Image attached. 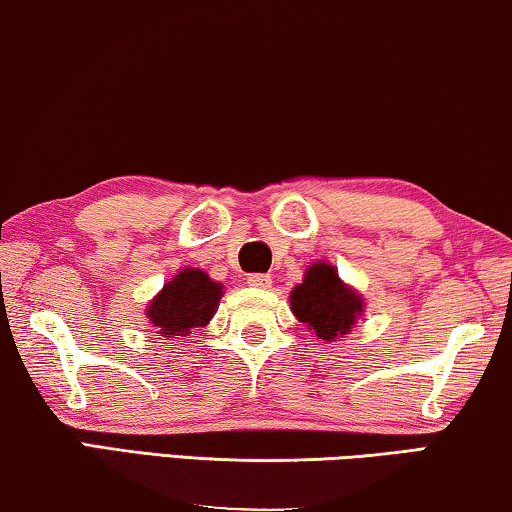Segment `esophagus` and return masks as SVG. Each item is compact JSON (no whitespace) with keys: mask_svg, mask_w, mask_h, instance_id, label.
Returning <instances> with one entry per match:
<instances>
[{"mask_svg":"<svg viewBox=\"0 0 512 512\" xmlns=\"http://www.w3.org/2000/svg\"><path fill=\"white\" fill-rule=\"evenodd\" d=\"M247 284L254 286V288H270L272 286V277H270V274L256 272V274H249Z\"/></svg>","mask_w":512,"mask_h":512,"instance_id":"1","label":"esophagus"}]
</instances>
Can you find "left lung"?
I'll return each instance as SVG.
<instances>
[{"label":"left lung","instance_id":"obj_1","mask_svg":"<svg viewBox=\"0 0 512 512\" xmlns=\"http://www.w3.org/2000/svg\"><path fill=\"white\" fill-rule=\"evenodd\" d=\"M291 309L300 323H307L318 339L348 335L355 316L362 311L360 295L342 284L337 270L328 263H316L307 270L302 284L293 288Z\"/></svg>","mask_w":512,"mask_h":512}]
</instances>
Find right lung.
I'll return each mask as SVG.
<instances>
[{
    "mask_svg": "<svg viewBox=\"0 0 512 512\" xmlns=\"http://www.w3.org/2000/svg\"><path fill=\"white\" fill-rule=\"evenodd\" d=\"M221 293L224 286L214 284L203 270H182L147 309V316L157 328V337H187L191 328L207 325L219 305Z\"/></svg>",
    "mask_w": 512,
    "mask_h": 512,
    "instance_id": "obj_1",
    "label": "right lung"
}]
</instances>
